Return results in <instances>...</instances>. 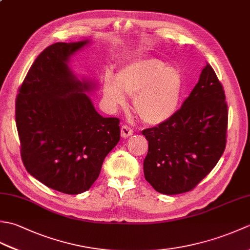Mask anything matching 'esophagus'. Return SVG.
Masks as SVG:
<instances>
[{
  "label": "esophagus",
  "mask_w": 250,
  "mask_h": 250,
  "mask_svg": "<svg viewBox=\"0 0 250 250\" xmlns=\"http://www.w3.org/2000/svg\"><path fill=\"white\" fill-rule=\"evenodd\" d=\"M131 135H133V130H132L130 126L124 125L121 126V136L124 137V139H126V137H129Z\"/></svg>",
  "instance_id": "obj_1"
}]
</instances>
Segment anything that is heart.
Masks as SVG:
<instances>
[{
	"mask_svg": "<svg viewBox=\"0 0 250 250\" xmlns=\"http://www.w3.org/2000/svg\"><path fill=\"white\" fill-rule=\"evenodd\" d=\"M183 77L177 68L157 58L131 62L117 75L107 73L103 82L105 103L111 110L125 107L133 97L136 114L147 125H157L171 119L178 108Z\"/></svg>",
	"mask_w": 250,
	"mask_h": 250,
	"instance_id": "obj_1",
	"label": "heart"
}]
</instances>
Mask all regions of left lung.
Listing matches in <instances>:
<instances>
[{
  "label": "left lung",
  "instance_id": "left-lung-1",
  "mask_svg": "<svg viewBox=\"0 0 250 250\" xmlns=\"http://www.w3.org/2000/svg\"><path fill=\"white\" fill-rule=\"evenodd\" d=\"M227 128L224 88L206 64L182 108L171 119L142 132L148 141L146 180L167 195L192 190L224 153Z\"/></svg>",
  "mask_w": 250,
  "mask_h": 250
}]
</instances>
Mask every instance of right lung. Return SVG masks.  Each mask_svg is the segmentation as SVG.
Returning a JSON list of instances; mask_svg holds the SVG:
<instances>
[{"instance_id":"right-lung-1","label":"right lung","mask_w":250,"mask_h":250,"mask_svg":"<svg viewBox=\"0 0 250 250\" xmlns=\"http://www.w3.org/2000/svg\"><path fill=\"white\" fill-rule=\"evenodd\" d=\"M90 44L56 43L36 58L16 100V125L22 162L32 176L66 194L87 191L99 177L105 157L118 144V118L95 110L98 83L79 79L72 56Z\"/></svg>"}]
</instances>
